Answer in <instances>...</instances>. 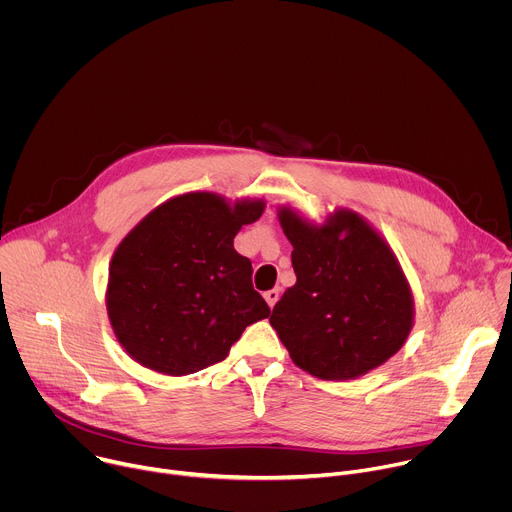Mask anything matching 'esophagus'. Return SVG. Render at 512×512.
<instances>
[{
	"label": "esophagus",
	"instance_id": "obj_1",
	"mask_svg": "<svg viewBox=\"0 0 512 512\" xmlns=\"http://www.w3.org/2000/svg\"><path fill=\"white\" fill-rule=\"evenodd\" d=\"M263 298H265V302L269 304V308H273V306L277 304V300H279V289L275 287V289H269V291H265Z\"/></svg>",
	"mask_w": 512,
	"mask_h": 512
}]
</instances>
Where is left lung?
<instances>
[{
    "mask_svg": "<svg viewBox=\"0 0 512 512\" xmlns=\"http://www.w3.org/2000/svg\"><path fill=\"white\" fill-rule=\"evenodd\" d=\"M296 283L269 318L296 367L322 381H350L405 344L415 318L411 285L387 239L358 212L336 208L312 223L277 208Z\"/></svg>",
    "mask_w": 512,
    "mask_h": 512,
    "instance_id": "1",
    "label": "left lung"
}]
</instances>
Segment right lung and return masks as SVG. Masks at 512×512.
I'll return each mask as SVG.
<instances>
[{
    "label": "right lung",
    "mask_w": 512,
    "mask_h": 512,
    "mask_svg": "<svg viewBox=\"0 0 512 512\" xmlns=\"http://www.w3.org/2000/svg\"><path fill=\"white\" fill-rule=\"evenodd\" d=\"M263 198L186 192L158 204L121 239L109 263L107 316L141 367L184 377L229 356L249 324L269 316L235 237Z\"/></svg>",
    "instance_id": "right-lung-1"
}]
</instances>
